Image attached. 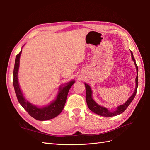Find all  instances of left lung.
Wrapping results in <instances>:
<instances>
[{"instance_id": "obj_1", "label": "left lung", "mask_w": 150, "mask_h": 150, "mask_svg": "<svg viewBox=\"0 0 150 150\" xmlns=\"http://www.w3.org/2000/svg\"><path fill=\"white\" fill-rule=\"evenodd\" d=\"M131 54V57L132 60L134 62L135 68H136V71H137V76L135 77V90L133 93V94L129 97V98L123 104L120 105L118 107L115 109L113 110H110L108 108H105V107L101 106L99 105L95 101V100L93 98V91L91 88V87L90 85L86 83H84L85 85V90H86V101L88 108L90 110H91L93 112H94L96 114H98L99 115L103 116V117H114L118 115H120L122 113H123L127 108L129 105L131 104L132 101L134 99L135 95H136L137 90L138 87V67L135 62V60L133 56L132 52L130 51Z\"/></svg>"}]
</instances>
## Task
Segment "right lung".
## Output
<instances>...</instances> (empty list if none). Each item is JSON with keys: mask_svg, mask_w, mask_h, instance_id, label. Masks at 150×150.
<instances>
[{"mask_svg": "<svg viewBox=\"0 0 150 150\" xmlns=\"http://www.w3.org/2000/svg\"><path fill=\"white\" fill-rule=\"evenodd\" d=\"M21 53H22V49L16 57L15 67L13 70V86L19 104L31 117L37 120L45 121L56 117L61 113L65 106L68 91L71 86L75 83V80L70 81L60 85L57 95L55 99L49 104L42 106L34 105L28 101L24 96L19 83L18 71Z\"/></svg>", "mask_w": 150, "mask_h": 150, "instance_id": "1", "label": "right lung"}]
</instances>
